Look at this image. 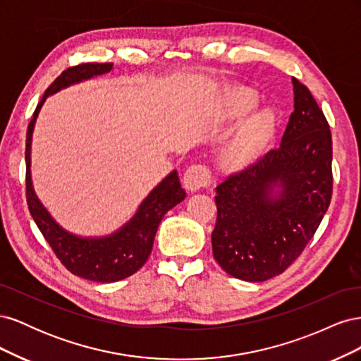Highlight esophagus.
Here are the masks:
<instances>
[{
    "label": "esophagus",
    "instance_id": "34e87169",
    "mask_svg": "<svg viewBox=\"0 0 361 361\" xmlns=\"http://www.w3.org/2000/svg\"><path fill=\"white\" fill-rule=\"evenodd\" d=\"M183 183L185 188L191 192L200 188H207L212 183V173L206 164H192L183 174Z\"/></svg>",
    "mask_w": 361,
    "mask_h": 361
}]
</instances>
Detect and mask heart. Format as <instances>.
Returning a JSON list of instances; mask_svg holds the SVG:
<instances>
[{
	"label": "heart",
	"mask_w": 361,
	"mask_h": 361,
	"mask_svg": "<svg viewBox=\"0 0 361 361\" xmlns=\"http://www.w3.org/2000/svg\"><path fill=\"white\" fill-rule=\"evenodd\" d=\"M257 105V96L253 90L231 89L224 96V113L227 117H241ZM276 114L271 110L259 111L247 118L236 135L224 150V159L232 167H244L253 162L262 149L274 135Z\"/></svg>",
	"instance_id": "heart-1"
}]
</instances>
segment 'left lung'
Returning <instances> with one entry per match:
<instances>
[{
    "mask_svg": "<svg viewBox=\"0 0 361 361\" xmlns=\"http://www.w3.org/2000/svg\"><path fill=\"white\" fill-rule=\"evenodd\" d=\"M293 111L280 145L216 187L212 253L227 274L265 281L302 253L333 194L330 125L297 78ZM282 190L277 200L271 190Z\"/></svg>",
    "mask_w": 361,
    "mask_h": 361,
    "instance_id": "8db88e82",
    "label": "left lung"
}]
</instances>
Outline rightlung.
Here are the masks:
<instances>
[{
	"label": "right lung",
	"mask_w": 361,
	"mask_h": 361,
	"mask_svg": "<svg viewBox=\"0 0 361 361\" xmlns=\"http://www.w3.org/2000/svg\"><path fill=\"white\" fill-rule=\"evenodd\" d=\"M113 63H81L68 68L48 87L28 123L25 141V185L28 209L54 255L72 274L99 283H111L133 276L146 264L154 247L158 226L171 207L180 203L187 192L180 187L178 171H171L140 204L135 216L118 232L106 238L85 239L68 233L52 220L36 197L30 174V149L36 117L47 97L73 82L110 72Z\"/></svg>",
	"instance_id": "obj_1"
}]
</instances>
